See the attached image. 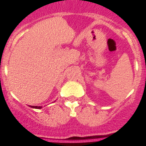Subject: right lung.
<instances>
[{
    "mask_svg": "<svg viewBox=\"0 0 146 146\" xmlns=\"http://www.w3.org/2000/svg\"><path fill=\"white\" fill-rule=\"evenodd\" d=\"M32 108H34V109H41L42 106H29Z\"/></svg>",
    "mask_w": 146,
    "mask_h": 146,
    "instance_id": "right-lung-1",
    "label": "right lung"
}]
</instances>
